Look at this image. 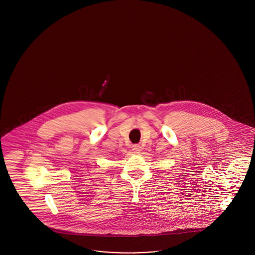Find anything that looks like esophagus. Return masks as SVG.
Here are the masks:
<instances>
[{"label":"esophagus","mask_w":255,"mask_h":255,"mask_svg":"<svg viewBox=\"0 0 255 255\" xmlns=\"http://www.w3.org/2000/svg\"><path fill=\"white\" fill-rule=\"evenodd\" d=\"M132 150H133V153H139L141 151V146L139 144H134L132 147Z\"/></svg>","instance_id":"1"}]
</instances>
